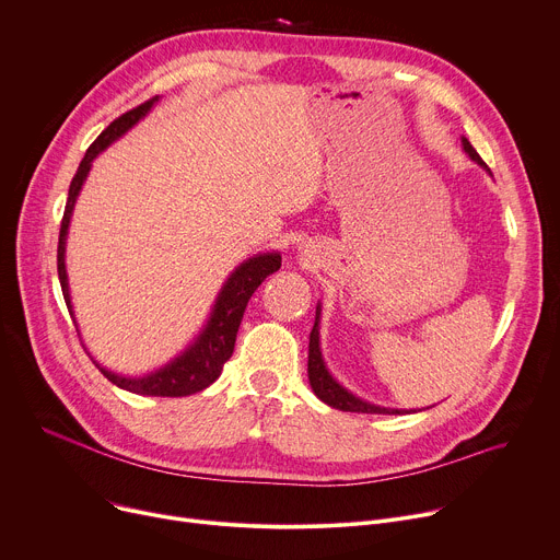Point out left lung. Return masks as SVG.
I'll return each mask as SVG.
<instances>
[{"label": "left lung", "instance_id": "1", "mask_svg": "<svg viewBox=\"0 0 560 560\" xmlns=\"http://www.w3.org/2000/svg\"><path fill=\"white\" fill-rule=\"evenodd\" d=\"M462 142H464V151L483 167L486 162L479 158L475 147L466 138H462ZM318 316H320V305L316 307V320H314V327L310 332V359H307V375H310V384H312V390L316 393V398L323 400L325 405H330L332 409L352 411V413H402L400 409H386V407H377V405L359 400L330 375V371L325 369V361L320 357V341H318L320 339L318 337V320L320 318Z\"/></svg>", "mask_w": 560, "mask_h": 560}]
</instances>
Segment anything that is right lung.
Instances as JSON below:
<instances>
[{"instance_id":"right-lung-1","label":"right lung","mask_w":560,"mask_h":560,"mask_svg":"<svg viewBox=\"0 0 560 560\" xmlns=\"http://www.w3.org/2000/svg\"><path fill=\"white\" fill-rule=\"evenodd\" d=\"M155 102H158V96L149 98V102L140 104L138 108L117 117L85 151V158L81 160L79 170L72 178L68 203H65V214L60 221V235H58V280H60V289L65 295V305H68L72 318H74V312H72V299H70V284H68V271H65V242H68V228H70L77 196L90 174L92 160L106 147H110L117 138H121L128 128H133L153 108ZM280 261H282L280 253H261V255L246 259L244 265H240L233 273H230V278L225 280V284L221 287V291L217 295V303L212 307V314L208 318V325L203 327V332L196 337V341L183 354H178L174 361H170L167 366H162L155 373H149L144 377H124V375L102 369L94 361L96 369L119 388L138 393V396L183 398V396H191V393H199V390L208 388L221 375L223 364L235 350L237 330H240V323L244 318V310L250 301V295L255 293V289L261 282H265L267 276H271L280 269Z\"/></svg>"}]
</instances>
